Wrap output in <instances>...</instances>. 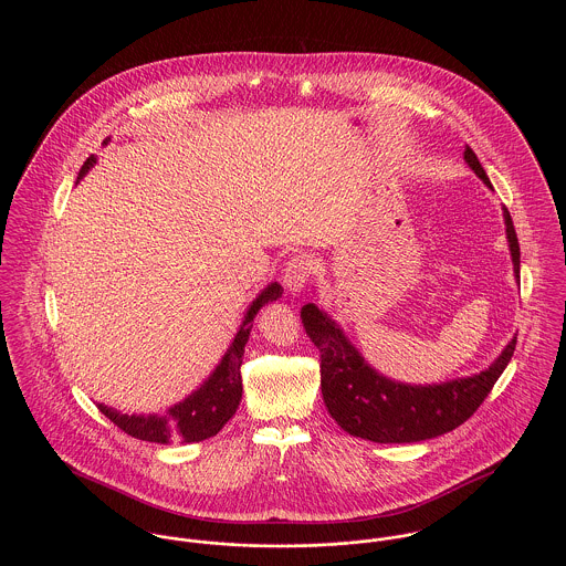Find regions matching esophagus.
I'll use <instances>...</instances> for the list:
<instances>
[{"mask_svg":"<svg viewBox=\"0 0 566 566\" xmlns=\"http://www.w3.org/2000/svg\"><path fill=\"white\" fill-rule=\"evenodd\" d=\"M310 276H312V259H310L307 254H296V256H292V259L285 263V268H283V285H285L292 294L301 292V290L307 285Z\"/></svg>","mask_w":566,"mask_h":566,"instance_id":"34e87169","label":"esophagus"}]
</instances>
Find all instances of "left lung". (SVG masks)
Instances as JSON below:
<instances>
[{
  "mask_svg": "<svg viewBox=\"0 0 566 566\" xmlns=\"http://www.w3.org/2000/svg\"><path fill=\"white\" fill-rule=\"evenodd\" d=\"M464 159L485 185L492 187L482 163L469 146ZM503 220L514 276L518 281L521 248L505 207ZM301 321L310 339L321 350V386L328 413L350 436L381 444L429 440L467 422L484 403L516 348L514 337L480 375L433 386H409L386 379L370 368L346 339L344 331L314 303L301 310Z\"/></svg>",
  "mask_w": 566,
  "mask_h": 566,
  "instance_id": "8db88e82",
  "label": "left lung"
}]
</instances>
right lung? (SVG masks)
Segmentation results:
<instances>
[{"instance_id":"1","label":"right lung","mask_w":566,"mask_h":566,"mask_svg":"<svg viewBox=\"0 0 566 566\" xmlns=\"http://www.w3.org/2000/svg\"><path fill=\"white\" fill-rule=\"evenodd\" d=\"M108 142V139H106ZM104 142V144H106ZM95 157L91 155L81 167L78 180L93 167ZM283 287L279 283H270L248 307L243 316L240 331L235 333V339L231 342L229 350L224 353L222 361L218 368L211 373V377L196 390L191 392L185 401L165 409L161 416L150 413V416H128L119 413L113 407L97 403V409L115 422L124 433L146 440V442H157V444H167V442H200L211 436H216L238 411L240 401H242V357L243 346L248 342L250 328H252V318L256 312L281 298Z\"/></svg>"}]
</instances>
